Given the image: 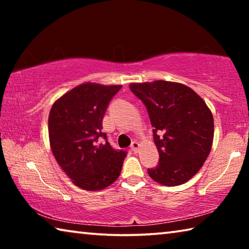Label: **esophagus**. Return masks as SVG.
<instances>
[{
    "instance_id": "esophagus-1",
    "label": "esophagus",
    "mask_w": 249,
    "mask_h": 249,
    "mask_svg": "<svg viewBox=\"0 0 249 249\" xmlns=\"http://www.w3.org/2000/svg\"><path fill=\"white\" fill-rule=\"evenodd\" d=\"M130 149H132L134 153H137L138 149H140V142H133L132 145H130Z\"/></svg>"
}]
</instances>
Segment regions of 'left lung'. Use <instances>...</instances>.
Here are the masks:
<instances>
[{"label":"left lung","mask_w":249,"mask_h":249,"mask_svg":"<svg viewBox=\"0 0 249 249\" xmlns=\"http://www.w3.org/2000/svg\"><path fill=\"white\" fill-rule=\"evenodd\" d=\"M129 89L145 104L154 127L159 162L148 169L150 178L168 187L187 182L201 169L212 148L211 109L182 83L157 80L130 83Z\"/></svg>","instance_id":"8db88e82"}]
</instances>
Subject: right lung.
I'll return each instance as SVG.
<instances>
[{"instance_id":"obj_1","label":"right lung","mask_w":249,"mask_h":249,"mask_svg":"<svg viewBox=\"0 0 249 249\" xmlns=\"http://www.w3.org/2000/svg\"><path fill=\"white\" fill-rule=\"evenodd\" d=\"M121 88L82 83L60 96L49 112L50 148L65 174L83 190H102L121 174L126 151L113 149L101 132L109 101Z\"/></svg>"}]
</instances>
